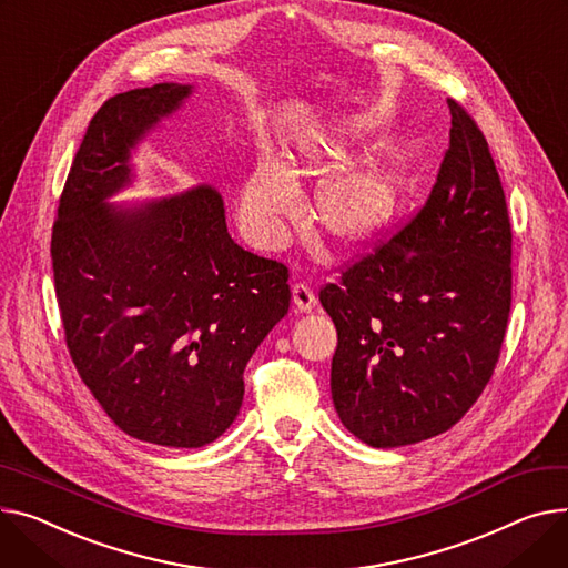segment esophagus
<instances>
[{
	"mask_svg": "<svg viewBox=\"0 0 568 568\" xmlns=\"http://www.w3.org/2000/svg\"><path fill=\"white\" fill-rule=\"evenodd\" d=\"M292 298H294V308L301 313H311L317 306L315 292L306 283H294L292 285Z\"/></svg>",
	"mask_w": 568,
	"mask_h": 568,
	"instance_id": "obj_1",
	"label": "esophagus"
}]
</instances>
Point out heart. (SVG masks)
Returning a JSON list of instances; mask_svg holds the SVG:
<instances>
[{
    "instance_id": "obj_1",
    "label": "heart",
    "mask_w": 568,
    "mask_h": 568,
    "mask_svg": "<svg viewBox=\"0 0 568 568\" xmlns=\"http://www.w3.org/2000/svg\"><path fill=\"white\" fill-rule=\"evenodd\" d=\"M343 162L345 150L333 130L306 134L285 162L274 158L257 162L240 194V221L246 235L260 244H276L296 205L294 180L328 175ZM395 203L397 194L388 173L356 169L333 175L320 189L315 219L333 240L356 244L384 229Z\"/></svg>"
}]
</instances>
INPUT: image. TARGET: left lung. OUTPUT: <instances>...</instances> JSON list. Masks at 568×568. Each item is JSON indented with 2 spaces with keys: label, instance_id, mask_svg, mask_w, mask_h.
<instances>
[{
  "label": "left lung",
  "instance_id": "8db88e82",
  "mask_svg": "<svg viewBox=\"0 0 568 568\" xmlns=\"http://www.w3.org/2000/svg\"><path fill=\"white\" fill-rule=\"evenodd\" d=\"M427 203L320 301L337 331L331 395L372 447L457 425L496 369L511 308V225L488 143L455 100Z\"/></svg>",
  "mask_w": 568,
  "mask_h": 568
}]
</instances>
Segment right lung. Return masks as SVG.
Returning a JSON list of instances; mask_svg holds the SVG:
<instances>
[{"label": "right lung", "mask_w": 568, "mask_h": 568, "mask_svg": "<svg viewBox=\"0 0 568 568\" xmlns=\"http://www.w3.org/2000/svg\"><path fill=\"white\" fill-rule=\"evenodd\" d=\"M189 95L166 82L109 98L52 229L74 367L113 425L164 447H203L233 425L244 367L290 308L287 267L233 242L214 186L109 203L134 180L132 148Z\"/></svg>", "instance_id": "1"}]
</instances>
